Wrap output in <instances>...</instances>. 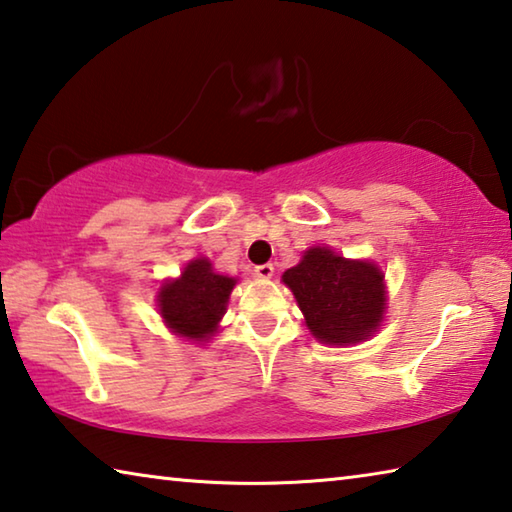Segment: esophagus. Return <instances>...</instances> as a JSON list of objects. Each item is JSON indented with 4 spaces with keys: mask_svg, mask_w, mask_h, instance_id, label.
<instances>
[{
    "mask_svg": "<svg viewBox=\"0 0 512 512\" xmlns=\"http://www.w3.org/2000/svg\"><path fill=\"white\" fill-rule=\"evenodd\" d=\"M273 273H275L273 264H259V266H255V275L259 277V280H271Z\"/></svg>",
    "mask_w": 512,
    "mask_h": 512,
    "instance_id": "obj_1",
    "label": "esophagus"
}]
</instances>
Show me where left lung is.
Listing matches in <instances>:
<instances>
[{"instance_id":"1","label":"left lung","mask_w":512,"mask_h":512,"mask_svg":"<svg viewBox=\"0 0 512 512\" xmlns=\"http://www.w3.org/2000/svg\"><path fill=\"white\" fill-rule=\"evenodd\" d=\"M282 282L322 345H356L383 322L385 275L367 259H345L327 246H313L300 264L288 268Z\"/></svg>"}]
</instances>
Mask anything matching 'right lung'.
I'll return each instance as SVG.
<instances>
[{
  "instance_id": "obj_1",
  "label": "right lung",
  "mask_w": 512,
  "mask_h": 512,
  "mask_svg": "<svg viewBox=\"0 0 512 512\" xmlns=\"http://www.w3.org/2000/svg\"><path fill=\"white\" fill-rule=\"evenodd\" d=\"M235 284V277L212 271L210 259H192L181 277L163 282L156 295L165 327L181 338L206 342L217 333Z\"/></svg>"
}]
</instances>
